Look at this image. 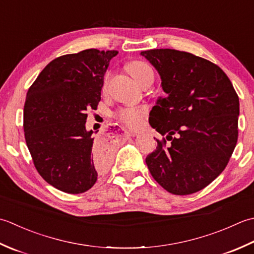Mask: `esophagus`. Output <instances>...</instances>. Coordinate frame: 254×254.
Instances as JSON below:
<instances>
[{"instance_id": "1", "label": "esophagus", "mask_w": 254, "mask_h": 254, "mask_svg": "<svg viewBox=\"0 0 254 254\" xmlns=\"http://www.w3.org/2000/svg\"><path fill=\"white\" fill-rule=\"evenodd\" d=\"M125 136H127V137H136L137 133H136V132H131V131L126 130V131H125Z\"/></svg>"}]
</instances>
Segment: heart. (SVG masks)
Here are the masks:
<instances>
[{"instance_id": "heart-1", "label": "heart", "mask_w": 254, "mask_h": 254, "mask_svg": "<svg viewBox=\"0 0 254 254\" xmlns=\"http://www.w3.org/2000/svg\"><path fill=\"white\" fill-rule=\"evenodd\" d=\"M127 70L130 75L136 80L139 84L142 83L149 77H153V71L146 62L140 60H133L130 61L127 64ZM111 76V71H107L104 76V84L106 85L108 79ZM147 113V110L144 107H125L118 111L117 117L125 123L127 126L137 128L142 122V118L144 114Z\"/></svg>"}]
</instances>
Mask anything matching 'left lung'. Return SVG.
I'll use <instances>...</instances> for the list:
<instances>
[{
	"mask_svg": "<svg viewBox=\"0 0 254 254\" xmlns=\"http://www.w3.org/2000/svg\"><path fill=\"white\" fill-rule=\"evenodd\" d=\"M161 77L149 123L165 136L146 158L152 178L168 192L189 195L225 170L238 140L239 97L218 65L174 49L141 51ZM171 142L166 146V140Z\"/></svg>",
	"mask_w": 254,
	"mask_h": 254,
	"instance_id": "8db88e82",
	"label": "left lung"
}]
</instances>
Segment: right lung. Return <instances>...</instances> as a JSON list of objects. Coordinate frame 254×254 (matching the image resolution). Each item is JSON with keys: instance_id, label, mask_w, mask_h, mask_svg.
I'll use <instances>...</instances> for the list:
<instances>
[{"instance_id": "1", "label": "right lung", "mask_w": 254, "mask_h": 254, "mask_svg": "<svg viewBox=\"0 0 254 254\" xmlns=\"http://www.w3.org/2000/svg\"><path fill=\"white\" fill-rule=\"evenodd\" d=\"M117 54L86 49L58 57L26 95V144L41 178L62 192H86L110 165L111 144L96 140L85 123L86 112L101 101L104 74Z\"/></svg>"}]
</instances>
